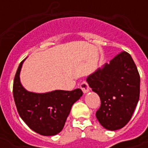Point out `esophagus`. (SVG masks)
Here are the masks:
<instances>
[{"label":"esophagus","mask_w":148,"mask_h":148,"mask_svg":"<svg viewBox=\"0 0 148 148\" xmlns=\"http://www.w3.org/2000/svg\"><path fill=\"white\" fill-rule=\"evenodd\" d=\"M80 87L84 93H86L90 91V86H89V85H88L86 82H85V81L80 84Z\"/></svg>","instance_id":"esophagus-1"}]
</instances>
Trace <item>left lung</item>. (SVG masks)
Returning <instances> with one entry per match:
<instances>
[{"label":"left lung","mask_w":148,"mask_h":148,"mask_svg":"<svg viewBox=\"0 0 148 148\" xmlns=\"http://www.w3.org/2000/svg\"><path fill=\"white\" fill-rule=\"evenodd\" d=\"M101 98L96 116L103 127L115 131L130 121L140 98V77L133 59L122 51L87 77Z\"/></svg>","instance_id":"left-lung-1"}]
</instances>
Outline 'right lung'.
Instances as JSON below:
<instances>
[{"mask_svg": "<svg viewBox=\"0 0 148 148\" xmlns=\"http://www.w3.org/2000/svg\"><path fill=\"white\" fill-rule=\"evenodd\" d=\"M24 60L19 65L13 82V97L18 113L34 132L42 136H55L62 130L73 104L83 93L81 89L45 93L28 92L20 81Z\"/></svg>", "mask_w": 148, "mask_h": 148, "instance_id": "1", "label": "right lung"}]
</instances>
